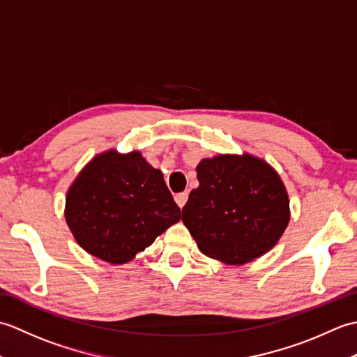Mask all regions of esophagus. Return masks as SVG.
Masks as SVG:
<instances>
[{"label": "esophagus", "instance_id": "1", "mask_svg": "<svg viewBox=\"0 0 357 357\" xmlns=\"http://www.w3.org/2000/svg\"><path fill=\"white\" fill-rule=\"evenodd\" d=\"M187 199H188V193L187 192H183V193H178L176 196H174V201H176L178 206L183 208L185 204H187Z\"/></svg>", "mask_w": 357, "mask_h": 357}]
</instances>
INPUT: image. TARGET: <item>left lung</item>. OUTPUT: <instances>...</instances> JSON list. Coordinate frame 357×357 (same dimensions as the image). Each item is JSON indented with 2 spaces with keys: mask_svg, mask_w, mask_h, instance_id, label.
Instances as JSON below:
<instances>
[{
  "mask_svg": "<svg viewBox=\"0 0 357 357\" xmlns=\"http://www.w3.org/2000/svg\"><path fill=\"white\" fill-rule=\"evenodd\" d=\"M199 187L183 208V222L201 252L225 264H245L276 245L290 221V201L264 159L218 155L196 167Z\"/></svg>",
  "mask_w": 357,
  "mask_h": 357,
  "instance_id": "left-lung-1",
  "label": "left lung"
}]
</instances>
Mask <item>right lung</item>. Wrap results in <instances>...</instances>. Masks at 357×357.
I'll use <instances>...</instances> for the list:
<instances>
[{"mask_svg": "<svg viewBox=\"0 0 357 357\" xmlns=\"http://www.w3.org/2000/svg\"><path fill=\"white\" fill-rule=\"evenodd\" d=\"M66 222L87 253L126 264L181 219L162 173L139 151L96 155L73 181Z\"/></svg>", "mask_w": 357, "mask_h": 357, "instance_id": "1", "label": "right lung"}]
</instances>
